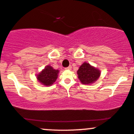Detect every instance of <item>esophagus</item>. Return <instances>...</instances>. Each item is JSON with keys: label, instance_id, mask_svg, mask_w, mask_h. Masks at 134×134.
Returning <instances> with one entry per match:
<instances>
[{"label": "esophagus", "instance_id": "34e87169", "mask_svg": "<svg viewBox=\"0 0 134 134\" xmlns=\"http://www.w3.org/2000/svg\"><path fill=\"white\" fill-rule=\"evenodd\" d=\"M71 65L69 66H68L66 68H65L66 70H70V69H71Z\"/></svg>", "mask_w": 134, "mask_h": 134}]
</instances>
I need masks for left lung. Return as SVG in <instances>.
<instances>
[{
  "label": "left lung",
  "instance_id": "1",
  "mask_svg": "<svg viewBox=\"0 0 134 134\" xmlns=\"http://www.w3.org/2000/svg\"><path fill=\"white\" fill-rule=\"evenodd\" d=\"M77 74L78 78L83 84H90L94 82L99 78L100 71L89 63H84L79 68Z\"/></svg>",
  "mask_w": 134,
  "mask_h": 134
}]
</instances>
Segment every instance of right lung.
<instances>
[{"label": "right lung", "instance_id": "1", "mask_svg": "<svg viewBox=\"0 0 134 134\" xmlns=\"http://www.w3.org/2000/svg\"><path fill=\"white\" fill-rule=\"evenodd\" d=\"M58 73V70H55L50 66H47L45 68L37 75V79L44 86H51L57 79Z\"/></svg>", "mask_w": 134, "mask_h": 134}]
</instances>
